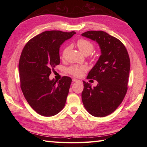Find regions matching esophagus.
Listing matches in <instances>:
<instances>
[{
    "label": "esophagus",
    "mask_w": 147,
    "mask_h": 147,
    "mask_svg": "<svg viewBox=\"0 0 147 147\" xmlns=\"http://www.w3.org/2000/svg\"><path fill=\"white\" fill-rule=\"evenodd\" d=\"M73 80V82H79V81L80 80H77V79H76V78H73V80Z\"/></svg>",
    "instance_id": "esophagus-1"
}]
</instances>
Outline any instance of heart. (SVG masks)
Segmentation results:
<instances>
[{
    "instance_id": "b5f03b06",
    "label": "heart",
    "mask_w": 147,
    "mask_h": 147,
    "mask_svg": "<svg viewBox=\"0 0 147 147\" xmlns=\"http://www.w3.org/2000/svg\"><path fill=\"white\" fill-rule=\"evenodd\" d=\"M77 46L78 47L80 52L82 54H90L92 51L93 49H94V45H93L92 42H90L88 40H86L85 39H80L77 42ZM69 51V47L65 48L62 53V55L63 57H65V54H67V51ZM86 70V67L85 65H72L69 69V71L72 74L76 76H80L82 75L83 72L85 71Z\"/></svg>"
}]
</instances>
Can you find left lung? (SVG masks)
Segmentation results:
<instances>
[{"label":"left lung","instance_id":"obj_1","mask_svg":"<svg viewBox=\"0 0 147 147\" xmlns=\"http://www.w3.org/2000/svg\"><path fill=\"white\" fill-rule=\"evenodd\" d=\"M83 36L98 43L101 55L87 78L96 80V86L83 82L82 102L93 116L105 117L116 109L125 96L130 70V60L119 40L103 31H88Z\"/></svg>","mask_w":147,"mask_h":147}]
</instances>
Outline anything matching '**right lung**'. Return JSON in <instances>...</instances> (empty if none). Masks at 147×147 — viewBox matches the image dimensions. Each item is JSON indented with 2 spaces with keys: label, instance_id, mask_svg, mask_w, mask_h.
Here are the masks:
<instances>
[{
  "label": "right lung",
  "instance_id": "1",
  "mask_svg": "<svg viewBox=\"0 0 147 147\" xmlns=\"http://www.w3.org/2000/svg\"><path fill=\"white\" fill-rule=\"evenodd\" d=\"M76 32L47 31L33 37L21 52L19 62L21 88L29 105L43 116L58 114L66 102L72 80H50L51 70L60 63L59 48Z\"/></svg>",
  "mask_w": 147,
  "mask_h": 147
}]
</instances>
